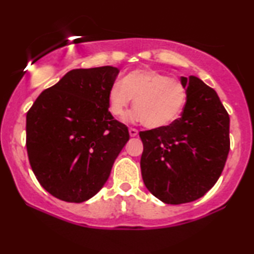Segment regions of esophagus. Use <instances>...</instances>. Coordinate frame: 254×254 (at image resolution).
<instances>
[{
	"mask_svg": "<svg viewBox=\"0 0 254 254\" xmlns=\"http://www.w3.org/2000/svg\"><path fill=\"white\" fill-rule=\"evenodd\" d=\"M137 134H138L137 129H135V128H129V135H130L131 137L137 136Z\"/></svg>",
	"mask_w": 254,
	"mask_h": 254,
	"instance_id": "34e87169",
	"label": "esophagus"
}]
</instances>
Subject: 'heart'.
Returning a JSON list of instances; mask_svg holds the SVG:
<instances>
[{
  "mask_svg": "<svg viewBox=\"0 0 254 254\" xmlns=\"http://www.w3.org/2000/svg\"><path fill=\"white\" fill-rule=\"evenodd\" d=\"M131 99L135 110L130 119L141 121L149 128H162L180 116L187 100V90L182 82L162 72L136 69L111 85L107 93L110 113L121 118Z\"/></svg>",
  "mask_w": 254,
  "mask_h": 254,
  "instance_id": "obj_1",
  "label": "heart"
}]
</instances>
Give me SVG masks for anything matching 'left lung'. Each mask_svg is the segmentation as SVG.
I'll use <instances>...</instances> for the list:
<instances>
[{
  "label": "left lung",
  "mask_w": 254,
  "mask_h": 254,
  "mask_svg": "<svg viewBox=\"0 0 254 254\" xmlns=\"http://www.w3.org/2000/svg\"><path fill=\"white\" fill-rule=\"evenodd\" d=\"M187 100L169 126L140 131L141 172L152 195L169 204L192 202L220 178L230 150V118L216 91L196 76L180 77Z\"/></svg>",
  "instance_id": "1"
}]
</instances>
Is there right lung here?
Here are the masks:
<instances>
[{"mask_svg":"<svg viewBox=\"0 0 254 254\" xmlns=\"http://www.w3.org/2000/svg\"><path fill=\"white\" fill-rule=\"evenodd\" d=\"M119 71L112 65L72 69L44 90L26 114L31 168L58 199L79 203L96 195L129 140L107 105Z\"/></svg>","mask_w":254,"mask_h":254,"instance_id":"right-lung-1","label":"right lung"}]
</instances>
